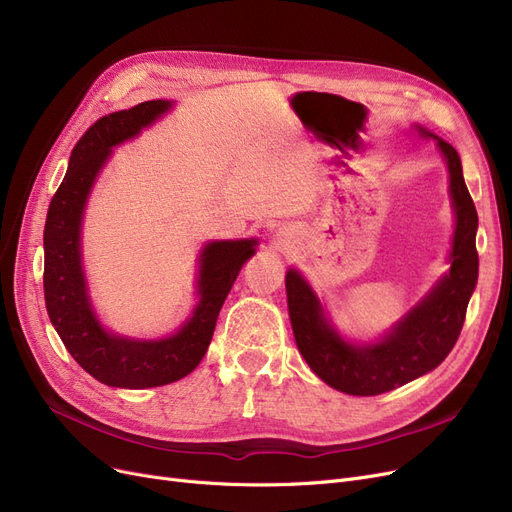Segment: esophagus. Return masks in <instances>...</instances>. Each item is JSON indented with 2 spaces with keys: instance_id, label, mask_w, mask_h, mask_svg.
<instances>
[{
  "instance_id": "34e87169",
  "label": "esophagus",
  "mask_w": 512,
  "mask_h": 512,
  "mask_svg": "<svg viewBox=\"0 0 512 512\" xmlns=\"http://www.w3.org/2000/svg\"><path fill=\"white\" fill-rule=\"evenodd\" d=\"M278 236H280V240H282V242H284V240H286V236H288V234H286V232H284V230H280V232H278Z\"/></svg>"
}]
</instances>
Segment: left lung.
I'll return each mask as SVG.
<instances>
[{"label":"left lung","mask_w":512,"mask_h":512,"mask_svg":"<svg viewBox=\"0 0 512 512\" xmlns=\"http://www.w3.org/2000/svg\"><path fill=\"white\" fill-rule=\"evenodd\" d=\"M414 129L420 138L435 140L450 173V198L456 215L448 255L450 272L374 343H353L341 337L301 272L295 268L286 272L288 316L303 360L326 385L349 395H379L437 368L458 341L466 305L477 286L479 219L464 184L458 152L422 125H414Z\"/></svg>","instance_id":"8db88e82"}]
</instances>
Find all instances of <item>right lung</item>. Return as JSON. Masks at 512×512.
<instances>
[{
  "label": "right lung",
  "instance_id": "add662e5",
  "mask_svg": "<svg viewBox=\"0 0 512 512\" xmlns=\"http://www.w3.org/2000/svg\"><path fill=\"white\" fill-rule=\"evenodd\" d=\"M173 106L169 100H148L96 121L71 152L69 169L56 190L43 230V293L48 316L75 362L96 381L119 389L161 387L184 379L211 343L219 309L249 257L257 238L213 240L198 255L196 305L192 316L173 335L131 339L102 326L90 299L81 226L87 198L113 148L136 138Z\"/></svg>",
  "mask_w": 512,
  "mask_h": 512
}]
</instances>
